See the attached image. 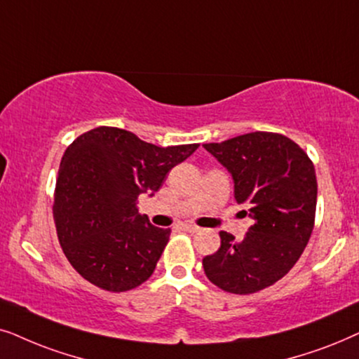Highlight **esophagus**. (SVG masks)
<instances>
[{"instance_id": "34e87169", "label": "esophagus", "mask_w": 359, "mask_h": 359, "mask_svg": "<svg viewBox=\"0 0 359 359\" xmlns=\"http://www.w3.org/2000/svg\"><path fill=\"white\" fill-rule=\"evenodd\" d=\"M180 228L185 229V231H189V233H197L200 229L198 226H195V224H190V223H182L180 224Z\"/></svg>"}]
</instances>
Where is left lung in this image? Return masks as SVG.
<instances>
[{
	"label": "left lung",
	"mask_w": 359,
	"mask_h": 359,
	"mask_svg": "<svg viewBox=\"0 0 359 359\" xmlns=\"http://www.w3.org/2000/svg\"><path fill=\"white\" fill-rule=\"evenodd\" d=\"M233 177L235 200L252 224L243 238L219 233L222 246L203 257L205 274L231 294H255L292 269L312 235L315 167L304 149L277 133H248L203 144Z\"/></svg>",
	"instance_id": "obj_1"
}]
</instances>
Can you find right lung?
Masks as SVG:
<instances>
[{
	"label": "right lung",
	"mask_w": 359,
	"mask_h": 359,
	"mask_svg": "<svg viewBox=\"0 0 359 359\" xmlns=\"http://www.w3.org/2000/svg\"><path fill=\"white\" fill-rule=\"evenodd\" d=\"M198 144L159 147L119 128L100 126L67 147L54 194L62 251L83 279L109 292L146 283L169 241L136 207Z\"/></svg>",
	"instance_id": "right-lung-1"
}]
</instances>
